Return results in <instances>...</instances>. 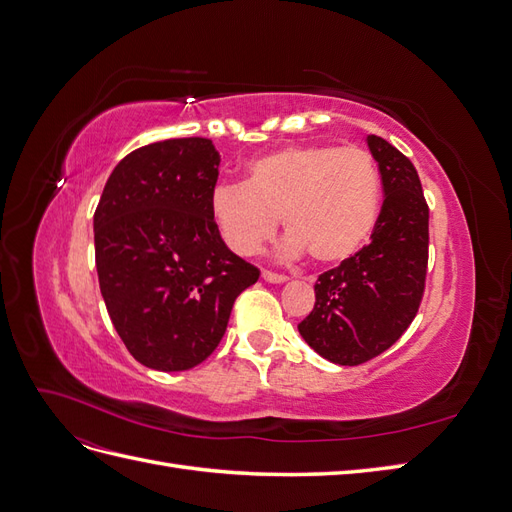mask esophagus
I'll list each match as a JSON object with an SVG mask.
<instances>
[{
  "label": "esophagus",
  "mask_w": 512,
  "mask_h": 512,
  "mask_svg": "<svg viewBox=\"0 0 512 512\" xmlns=\"http://www.w3.org/2000/svg\"><path fill=\"white\" fill-rule=\"evenodd\" d=\"M262 280H265V282H271V284H282V282H286V280H288V275H284V273H275V271L265 269V271H262Z\"/></svg>",
  "instance_id": "34e87169"
}]
</instances>
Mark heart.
Segmentation results:
<instances>
[{
    "mask_svg": "<svg viewBox=\"0 0 512 512\" xmlns=\"http://www.w3.org/2000/svg\"><path fill=\"white\" fill-rule=\"evenodd\" d=\"M380 203V168L369 151L312 143L254 158L243 185H215L209 213L237 256L256 254L280 218L290 235L286 254L305 252L316 265H337L367 243Z\"/></svg>",
    "mask_w": 512,
    "mask_h": 512,
    "instance_id": "b5f03b06",
    "label": "heart"
}]
</instances>
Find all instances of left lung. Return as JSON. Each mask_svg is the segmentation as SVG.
Here are the masks:
<instances>
[{
    "label": "left lung",
    "mask_w": 512,
    "mask_h": 512,
    "mask_svg": "<svg viewBox=\"0 0 512 512\" xmlns=\"http://www.w3.org/2000/svg\"><path fill=\"white\" fill-rule=\"evenodd\" d=\"M384 203L371 241L318 275L316 305L299 333L324 359L361 365L404 335L423 301L429 260V207L414 164L380 136H367Z\"/></svg>",
    "instance_id": "1"
}]
</instances>
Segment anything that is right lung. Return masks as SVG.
I'll list each match as a JSON object with an SVG mask.
<instances>
[{"instance_id": "right-lung-1", "label": "right lung", "mask_w": 512, "mask_h": 512, "mask_svg": "<svg viewBox=\"0 0 512 512\" xmlns=\"http://www.w3.org/2000/svg\"><path fill=\"white\" fill-rule=\"evenodd\" d=\"M209 138L134 149L108 177L94 213L100 292L138 363L185 371L218 348L258 267L232 254L209 213L220 175Z\"/></svg>"}]
</instances>
